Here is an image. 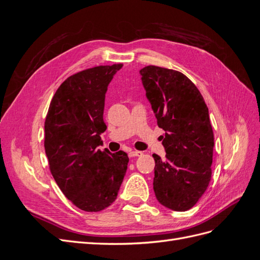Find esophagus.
<instances>
[{
    "label": "esophagus",
    "instance_id": "34e87169",
    "mask_svg": "<svg viewBox=\"0 0 260 260\" xmlns=\"http://www.w3.org/2000/svg\"><path fill=\"white\" fill-rule=\"evenodd\" d=\"M142 152H139V151H132L129 153L130 157H137V156H142Z\"/></svg>",
    "mask_w": 260,
    "mask_h": 260
}]
</instances>
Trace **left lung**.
Returning a JSON list of instances; mask_svg holds the SVG:
<instances>
[{"instance_id":"8db88e82","label":"left lung","mask_w":260,"mask_h":260,"mask_svg":"<svg viewBox=\"0 0 260 260\" xmlns=\"http://www.w3.org/2000/svg\"><path fill=\"white\" fill-rule=\"evenodd\" d=\"M166 156L153 154V187L161 205L176 211L192 208L211 179L214 132L208 107L196 85L182 73L146 66L140 70Z\"/></svg>"}]
</instances>
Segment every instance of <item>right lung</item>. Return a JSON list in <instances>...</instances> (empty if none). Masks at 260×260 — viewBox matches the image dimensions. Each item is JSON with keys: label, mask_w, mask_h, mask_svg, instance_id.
Masks as SVG:
<instances>
[{"label": "right lung", "mask_w": 260, "mask_h": 260, "mask_svg": "<svg viewBox=\"0 0 260 260\" xmlns=\"http://www.w3.org/2000/svg\"><path fill=\"white\" fill-rule=\"evenodd\" d=\"M122 64L96 66L68 77L55 92L44 122V148L53 178L75 206L101 211L117 199L127 153L99 149L105 93Z\"/></svg>", "instance_id": "obj_1"}]
</instances>
